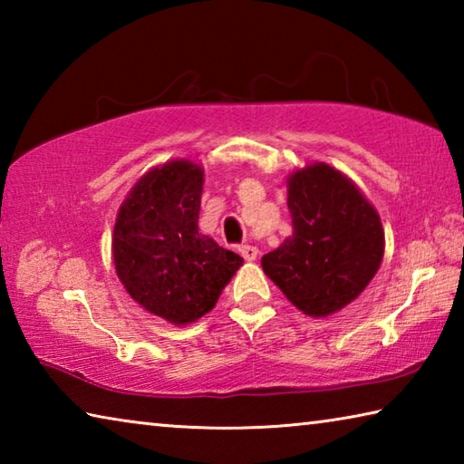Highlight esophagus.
Wrapping results in <instances>:
<instances>
[{
  "label": "esophagus",
  "mask_w": 464,
  "mask_h": 464,
  "mask_svg": "<svg viewBox=\"0 0 464 464\" xmlns=\"http://www.w3.org/2000/svg\"><path fill=\"white\" fill-rule=\"evenodd\" d=\"M239 254L243 256V260L254 262L256 257H257V247H254V246H241L239 247Z\"/></svg>",
  "instance_id": "1"
}]
</instances>
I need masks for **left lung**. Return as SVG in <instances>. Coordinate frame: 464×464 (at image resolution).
Masks as SVG:
<instances>
[{
	"label": "left lung",
	"instance_id": "1",
	"mask_svg": "<svg viewBox=\"0 0 464 464\" xmlns=\"http://www.w3.org/2000/svg\"><path fill=\"white\" fill-rule=\"evenodd\" d=\"M293 235L262 268L296 309L327 317L368 286L384 256L381 217L350 178L311 163L286 179Z\"/></svg>",
	"mask_w": 464,
	"mask_h": 464
}]
</instances>
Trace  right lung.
Here are the masks:
<instances>
[{
    "instance_id": "1",
    "label": "right lung",
    "mask_w": 464,
    "mask_h": 464,
    "mask_svg": "<svg viewBox=\"0 0 464 464\" xmlns=\"http://www.w3.org/2000/svg\"><path fill=\"white\" fill-rule=\"evenodd\" d=\"M204 169L174 160L149 169L116 217L112 257L145 311L186 325L207 315L243 257L198 233Z\"/></svg>"
}]
</instances>
